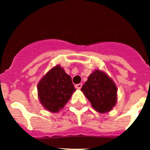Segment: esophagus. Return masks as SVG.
Instances as JSON below:
<instances>
[{
  "label": "esophagus",
  "instance_id": "1",
  "mask_svg": "<svg viewBox=\"0 0 150 150\" xmlns=\"http://www.w3.org/2000/svg\"><path fill=\"white\" fill-rule=\"evenodd\" d=\"M82 85L81 84V83H79V84H77V85H75V88L77 89H80L81 88H82Z\"/></svg>",
  "mask_w": 150,
  "mask_h": 150
}]
</instances>
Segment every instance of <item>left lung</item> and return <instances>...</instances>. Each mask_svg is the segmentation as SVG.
<instances>
[{
  "instance_id": "left-lung-1",
  "label": "left lung",
  "mask_w": 150,
  "mask_h": 150,
  "mask_svg": "<svg viewBox=\"0 0 150 150\" xmlns=\"http://www.w3.org/2000/svg\"><path fill=\"white\" fill-rule=\"evenodd\" d=\"M81 90L92 107L101 114L110 111L117 103L116 85L102 71L96 70L91 73Z\"/></svg>"
}]
</instances>
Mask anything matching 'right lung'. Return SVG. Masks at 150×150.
Listing matches in <instances>:
<instances>
[{
    "mask_svg": "<svg viewBox=\"0 0 150 150\" xmlns=\"http://www.w3.org/2000/svg\"><path fill=\"white\" fill-rule=\"evenodd\" d=\"M38 97L43 107L50 112H58L75 91L71 78L63 68H51L39 82Z\"/></svg>",
    "mask_w": 150,
    "mask_h": 150,
    "instance_id": "obj_1",
    "label": "right lung"
}]
</instances>
